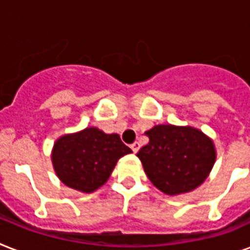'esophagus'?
Wrapping results in <instances>:
<instances>
[{
  "mask_svg": "<svg viewBox=\"0 0 250 250\" xmlns=\"http://www.w3.org/2000/svg\"><path fill=\"white\" fill-rule=\"evenodd\" d=\"M131 149H132L133 153H137V150L140 149V143H139V141H135L133 144H131Z\"/></svg>",
  "mask_w": 250,
  "mask_h": 250,
  "instance_id": "34e87169",
  "label": "esophagus"
}]
</instances>
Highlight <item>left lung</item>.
Instances as JSON below:
<instances>
[{"label":"left lung","mask_w":250,"mask_h":250,"mask_svg":"<svg viewBox=\"0 0 250 250\" xmlns=\"http://www.w3.org/2000/svg\"><path fill=\"white\" fill-rule=\"evenodd\" d=\"M149 143L139 150L149 180L170 196L196 189L213 168L217 152L213 140L189 125H158L145 132Z\"/></svg>","instance_id":"1"}]
</instances>
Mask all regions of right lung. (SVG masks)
I'll use <instances>...</instances> for the list:
<instances>
[{
    "label": "right lung",
    "mask_w": 250,
    "mask_h": 250,
    "mask_svg": "<svg viewBox=\"0 0 250 250\" xmlns=\"http://www.w3.org/2000/svg\"><path fill=\"white\" fill-rule=\"evenodd\" d=\"M132 153L118 133L96 127L61 136L54 143L52 162L60 180L72 189L92 193L104 186L121 157Z\"/></svg>",
    "instance_id": "right-lung-1"
}]
</instances>
